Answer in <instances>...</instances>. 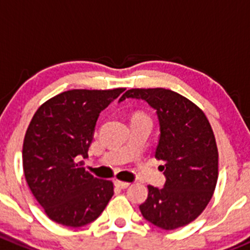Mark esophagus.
Returning <instances> with one entry per match:
<instances>
[{"instance_id":"esophagus-1","label":"esophagus","mask_w":250,"mask_h":250,"mask_svg":"<svg viewBox=\"0 0 250 250\" xmlns=\"http://www.w3.org/2000/svg\"><path fill=\"white\" fill-rule=\"evenodd\" d=\"M114 185L117 186L120 188H127L129 186V183H125V181H120V180H116L114 181Z\"/></svg>"}]
</instances>
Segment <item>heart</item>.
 Masks as SVG:
<instances>
[{"label": "heart", "instance_id": "b5f03b06", "mask_svg": "<svg viewBox=\"0 0 250 250\" xmlns=\"http://www.w3.org/2000/svg\"><path fill=\"white\" fill-rule=\"evenodd\" d=\"M137 116H146V114H143V113H136V114H134V116H133V117H137Z\"/></svg>", "mask_w": 250, "mask_h": 250}]
</instances>
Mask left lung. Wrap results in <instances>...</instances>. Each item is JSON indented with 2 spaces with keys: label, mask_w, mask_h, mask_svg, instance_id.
<instances>
[{
  "label": "left lung",
  "mask_w": 250,
  "mask_h": 250,
  "mask_svg": "<svg viewBox=\"0 0 250 250\" xmlns=\"http://www.w3.org/2000/svg\"><path fill=\"white\" fill-rule=\"evenodd\" d=\"M125 99L144 100L157 111L160 137L155 158L165 163L163 188L148 186L139 206L148 222L171 230L188 225L212 199L218 179V150L206 114L193 102L167 88H130Z\"/></svg>",
  "instance_id": "obj_1"
}]
</instances>
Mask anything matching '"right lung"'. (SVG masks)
Here are the masks:
<instances>
[{"mask_svg": "<svg viewBox=\"0 0 250 250\" xmlns=\"http://www.w3.org/2000/svg\"><path fill=\"white\" fill-rule=\"evenodd\" d=\"M125 88L69 90L44 102L23 141V171L30 191L51 221L83 227L104 212L113 183L83 167L100 112Z\"/></svg>", "mask_w": 250, "mask_h": 250, "instance_id": "1", "label": "right lung"}]
</instances>
